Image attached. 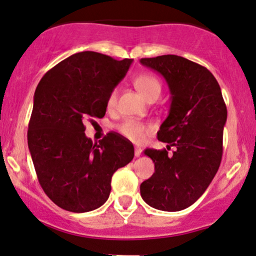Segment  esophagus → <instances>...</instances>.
Listing matches in <instances>:
<instances>
[{
    "label": "esophagus",
    "mask_w": 256,
    "mask_h": 256,
    "mask_svg": "<svg viewBox=\"0 0 256 256\" xmlns=\"http://www.w3.org/2000/svg\"><path fill=\"white\" fill-rule=\"evenodd\" d=\"M136 157H140V154H142V148H136Z\"/></svg>",
    "instance_id": "1"
}]
</instances>
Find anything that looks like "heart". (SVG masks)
<instances>
[{"mask_svg": "<svg viewBox=\"0 0 256 256\" xmlns=\"http://www.w3.org/2000/svg\"><path fill=\"white\" fill-rule=\"evenodd\" d=\"M134 84L136 88L142 92V94L146 99H150L152 96H160V90H162V86L156 76L151 74H142L134 78ZM117 96H118V90L114 88L108 94V100H106V106L108 108H114L117 102ZM151 127L145 124V123L140 122L136 120H126L118 126L120 133L127 139L132 142H140L142 140L146 132Z\"/></svg>", "mask_w": 256, "mask_h": 256, "instance_id": "obj_1", "label": "heart"}]
</instances>
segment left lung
I'll return each instance as SVG.
<instances>
[{"label":"left lung","mask_w":256,"mask_h":256,"mask_svg":"<svg viewBox=\"0 0 256 256\" xmlns=\"http://www.w3.org/2000/svg\"><path fill=\"white\" fill-rule=\"evenodd\" d=\"M170 90L168 117L157 132L160 142L174 146L146 148L154 173L140 185L142 200L152 208L179 212L194 204L214 179L222 157L224 126L228 108L220 86L204 66L178 56L142 58Z\"/></svg>","instance_id":"8db88e82"}]
</instances>
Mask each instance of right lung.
Segmentation results:
<instances>
[{
    "label": "right lung",
    "mask_w": 256,
    "mask_h": 256,
    "mask_svg": "<svg viewBox=\"0 0 256 256\" xmlns=\"http://www.w3.org/2000/svg\"><path fill=\"white\" fill-rule=\"evenodd\" d=\"M133 59L96 52L72 54L46 72L34 96L28 145L40 185L60 208L86 213L111 192V178L134 157L133 144L110 132L93 144L84 123L106 112L110 92Z\"/></svg>",
    "instance_id": "obj_1"
}]
</instances>
